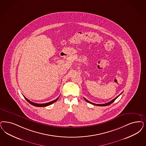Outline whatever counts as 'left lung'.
Returning a JSON list of instances; mask_svg holds the SVG:
<instances>
[{
  "mask_svg": "<svg viewBox=\"0 0 146 146\" xmlns=\"http://www.w3.org/2000/svg\"><path fill=\"white\" fill-rule=\"evenodd\" d=\"M122 94V93H121L120 94V95H121ZM120 95L119 96H116V97L115 98H114L113 100H112L110 102H107V103H106V104H94V103H92V102H90V101H89L88 100H87V99H86L85 98H84V99L87 102H89V103H90V104H92V105H96V106H108V105H110V104H111V103H113L114 101L116 99L120 96Z\"/></svg>",
  "mask_w": 146,
  "mask_h": 146,
  "instance_id": "obj_1",
  "label": "left lung"
}]
</instances>
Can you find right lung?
Listing matches in <instances>:
<instances>
[{"label": "right lung", "mask_w": 146, "mask_h": 146, "mask_svg": "<svg viewBox=\"0 0 146 146\" xmlns=\"http://www.w3.org/2000/svg\"><path fill=\"white\" fill-rule=\"evenodd\" d=\"M24 97H25V96H24ZM59 97H58L57 99H56L52 101H50V102H47V103H45V104H36V103L33 102H32V101H31L29 100V99H27V98H26L25 97V99L27 101H28L30 104H31L32 105L35 106V107H46V106H49V105H50L51 104H53L54 102H56V101L58 100V99H59Z\"/></svg>", "instance_id": "obj_1"}]
</instances>
